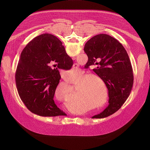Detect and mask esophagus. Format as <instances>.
Returning a JSON list of instances; mask_svg holds the SVG:
<instances>
[{"label": "esophagus", "mask_w": 150, "mask_h": 150, "mask_svg": "<svg viewBox=\"0 0 150 150\" xmlns=\"http://www.w3.org/2000/svg\"><path fill=\"white\" fill-rule=\"evenodd\" d=\"M75 64L76 65V66L75 65ZM77 66H78V65H76V64H74V67L75 68H77Z\"/></svg>", "instance_id": "34e87169"}]
</instances>
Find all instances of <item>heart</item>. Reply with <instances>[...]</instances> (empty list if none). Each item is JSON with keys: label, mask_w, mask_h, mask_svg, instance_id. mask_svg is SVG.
<instances>
[{"label": "heart", "mask_w": 150, "mask_h": 150, "mask_svg": "<svg viewBox=\"0 0 150 150\" xmlns=\"http://www.w3.org/2000/svg\"><path fill=\"white\" fill-rule=\"evenodd\" d=\"M68 74L72 76H80L81 71L80 70H75L72 69L69 71H68ZM84 80L82 82L81 85L78 88V91L79 95H78L77 98H81L86 101L88 104H93L95 103L96 105L99 103L100 97L98 95V92L94 87V80H100V78L95 75H90L88 76V74H85L83 75Z\"/></svg>", "instance_id": "1"}]
</instances>
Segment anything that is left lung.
Masks as SVG:
<instances>
[{
  "instance_id": "8db88e82",
  "label": "left lung",
  "mask_w": 150,
  "mask_h": 150,
  "mask_svg": "<svg viewBox=\"0 0 150 150\" xmlns=\"http://www.w3.org/2000/svg\"><path fill=\"white\" fill-rule=\"evenodd\" d=\"M83 50L88 57V66L99 65L93 71L104 81L109 91V105L92 118L106 117L117 112L131 94L134 75L129 57L119 41L105 34L90 38Z\"/></svg>"
}]
</instances>
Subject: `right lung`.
<instances>
[{"mask_svg":"<svg viewBox=\"0 0 150 150\" xmlns=\"http://www.w3.org/2000/svg\"><path fill=\"white\" fill-rule=\"evenodd\" d=\"M73 63L61 41L52 34L40 35L25 46L15 81L20 98L30 112L43 117L66 115L53 97L61 78L58 68L69 70Z\"/></svg>","mask_w":150,"mask_h":150,"instance_id":"right-lung-1","label":"right lung"}]
</instances>
